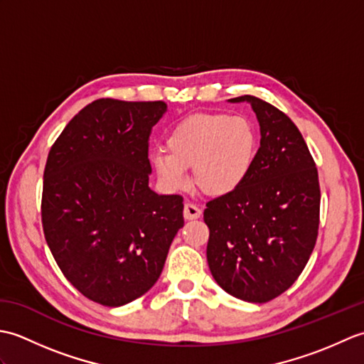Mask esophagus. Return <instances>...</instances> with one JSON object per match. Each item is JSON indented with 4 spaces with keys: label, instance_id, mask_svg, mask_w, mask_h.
I'll return each instance as SVG.
<instances>
[{
    "label": "esophagus",
    "instance_id": "obj_1",
    "mask_svg": "<svg viewBox=\"0 0 364 364\" xmlns=\"http://www.w3.org/2000/svg\"><path fill=\"white\" fill-rule=\"evenodd\" d=\"M200 215H202V210L194 203H186L184 205V219L188 220H194L198 219Z\"/></svg>",
    "mask_w": 364,
    "mask_h": 364
}]
</instances>
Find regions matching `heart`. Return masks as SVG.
<instances>
[{"instance_id": "b5f03b06", "label": "heart", "mask_w": 364, "mask_h": 364, "mask_svg": "<svg viewBox=\"0 0 364 364\" xmlns=\"http://www.w3.org/2000/svg\"><path fill=\"white\" fill-rule=\"evenodd\" d=\"M166 146L168 153H151V164L167 186H184L186 170L194 168L197 188L206 196L222 197L249 176L258 134L253 123L241 115L196 114L170 131Z\"/></svg>"}]
</instances>
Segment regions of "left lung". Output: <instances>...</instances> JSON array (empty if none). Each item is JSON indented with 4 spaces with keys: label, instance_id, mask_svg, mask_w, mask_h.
I'll list each match as a JSON object with an SVG mask.
<instances>
[{
    "label": "left lung",
    "instance_id": "obj_1",
    "mask_svg": "<svg viewBox=\"0 0 364 364\" xmlns=\"http://www.w3.org/2000/svg\"><path fill=\"white\" fill-rule=\"evenodd\" d=\"M230 102L250 103L261 141L241 186L206 203V258L223 291L266 304L291 288L311 257L319 230V176L288 115L253 95Z\"/></svg>",
    "mask_w": 364,
    "mask_h": 364
}]
</instances>
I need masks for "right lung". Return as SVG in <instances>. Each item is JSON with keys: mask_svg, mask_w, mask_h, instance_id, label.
<instances>
[{"mask_svg": "<svg viewBox=\"0 0 364 364\" xmlns=\"http://www.w3.org/2000/svg\"><path fill=\"white\" fill-rule=\"evenodd\" d=\"M164 102L100 98L68 122L43 172L42 227L84 297L122 306L156 283L184 225L183 197L149 188L151 128Z\"/></svg>", "mask_w": 364, "mask_h": 364, "instance_id": "obj_1", "label": "right lung"}]
</instances>
